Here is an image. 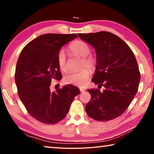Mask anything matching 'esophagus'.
I'll return each mask as SVG.
<instances>
[{"instance_id": "esophagus-1", "label": "esophagus", "mask_w": 154, "mask_h": 154, "mask_svg": "<svg viewBox=\"0 0 154 154\" xmlns=\"http://www.w3.org/2000/svg\"><path fill=\"white\" fill-rule=\"evenodd\" d=\"M79 90H80L81 92H85V89H84V88H79Z\"/></svg>"}]
</instances>
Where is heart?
Instances as JSON below:
<instances>
[{
	"label": "heart",
	"mask_w": 154,
	"mask_h": 154,
	"mask_svg": "<svg viewBox=\"0 0 154 154\" xmlns=\"http://www.w3.org/2000/svg\"><path fill=\"white\" fill-rule=\"evenodd\" d=\"M69 49L72 54L82 57L81 66H87L94 69L96 65V57L90 52L89 44L82 40H77L70 44ZM57 63L62 71L66 72L68 70L66 57L64 50H60L57 54ZM91 72L88 68H83L77 72H71L65 75L64 82L67 84H71L78 87H83L86 84L90 77Z\"/></svg>",
	"instance_id": "heart-1"
}]
</instances>
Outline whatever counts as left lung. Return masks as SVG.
Instances as JSON below:
<instances>
[{
    "mask_svg": "<svg viewBox=\"0 0 154 154\" xmlns=\"http://www.w3.org/2000/svg\"><path fill=\"white\" fill-rule=\"evenodd\" d=\"M90 44L96 54V68L92 82L105 87L90 89L91 100L85 106L88 116L106 122L120 116L128 107L139 88L140 74L130 47L114 34L100 31L78 34Z\"/></svg>",
    "mask_w": 154,
    "mask_h": 154,
    "instance_id": "8db88e82",
    "label": "left lung"
}]
</instances>
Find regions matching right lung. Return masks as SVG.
Masks as SVG:
<instances>
[{
  "mask_svg": "<svg viewBox=\"0 0 154 154\" xmlns=\"http://www.w3.org/2000/svg\"><path fill=\"white\" fill-rule=\"evenodd\" d=\"M76 37V34H45L31 41L21 51L15 72L17 94L28 113L38 122L54 124L61 121L80 93L69 84L53 92L49 88L52 80L62 78L57 54Z\"/></svg>",
  "mask_w": 154,
  "mask_h": 154,
  "instance_id": "obj_1",
  "label": "right lung"
}]
</instances>
